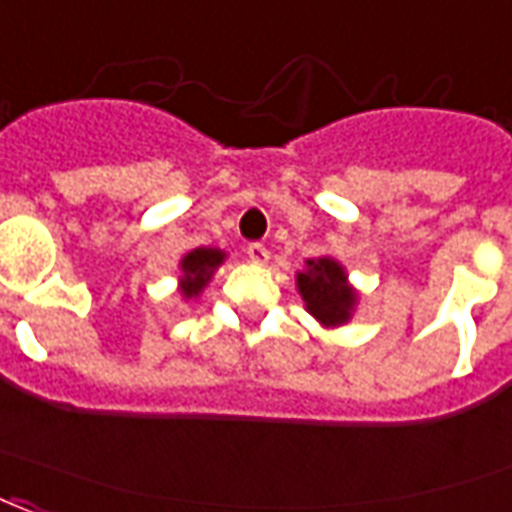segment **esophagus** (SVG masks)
Returning a JSON list of instances; mask_svg holds the SVG:
<instances>
[{"instance_id": "esophagus-1", "label": "esophagus", "mask_w": 512, "mask_h": 512, "mask_svg": "<svg viewBox=\"0 0 512 512\" xmlns=\"http://www.w3.org/2000/svg\"><path fill=\"white\" fill-rule=\"evenodd\" d=\"M246 255H249V260L252 263H257V266H263L268 260V249L266 244H260V241H252V244L246 246Z\"/></svg>"}]
</instances>
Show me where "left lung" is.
Segmentation results:
<instances>
[{"instance_id": "1", "label": "left lung", "mask_w": 512, "mask_h": 512, "mask_svg": "<svg viewBox=\"0 0 512 512\" xmlns=\"http://www.w3.org/2000/svg\"><path fill=\"white\" fill-rule=\"evenodd\" d=\"M309 271L298 274V290L304 295L306 309L325 325L347 323L355 304V293L347 287V276L336 260L320 257L306 263Z\"/></svg>"}]
</instances>
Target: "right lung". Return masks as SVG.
<instances>
[{"mask_svg": "<svg viewBox=\"0 0 512 512\" xmlns=\"http://www.w3.org/2000/svg\"><path fill=\"white\" fill-rule=\"evenodd\" d=\"M225 260V255L219 249H195L189 252L184 260H181V268H184V282H181V293L187 295H198L206 282L214 274V268Z\"/></svg>", "mask_w": 512, "mask_h": 512, "instance_id": "1", "label": "right lung"}]
</instances>
